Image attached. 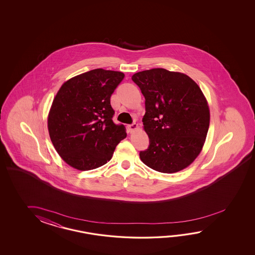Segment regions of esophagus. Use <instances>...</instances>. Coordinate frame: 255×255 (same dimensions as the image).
I'll return each instance as SVG.
<instances>
[{
  "label": "esophagus",
  "instance_id": "1",
  "mask_svg": "<svg viewBox=\"0 0 255 255\" xmlns=\"http://www.w3.org/2000/svg\"><path fill=\"white\" fill-rule=\"evenodd\" d=\"M137 124H135V123H133V124H129V125H128V129L129 132H133L134 130L136 129L137 128Z\"/></svg>",
  "mask_w": 255,
  "mask_h": 255
}]
</instances>
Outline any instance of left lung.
<instances>
[{
  "label": "left lung",
  "mask_w": 255,
  "mask_h": 255,
  "mask_svg": "<svg viewBox=\"0 0 255 255\" xmlns=\"http://www.w3.org/2000/svg\"><path fill=\"white\" fill-rule=\"evenodd\" d=\"M132 80L145 98L144 129L149 137L139 157L162 173L187 168L200 154L210 126V110L190 77L164 68L135 73Z\"/></svg>",
  "instance_id": "obj_1"
}]
</instances>
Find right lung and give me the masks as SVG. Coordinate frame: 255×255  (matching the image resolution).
Here are the masks:
<instances>
[{
  "mask_svg": "<svg viewBox=\"0 0 255 255\" xmlns=\"http://www.w3.org/2000/svg\"><path fill=\"white\" fill-rule=\"evenodd\" d=\"M118 71L98 68L65 82L48 116L50 138L60 157L79 170L99 168L111 159L127 136L113 122L111 95L124 79Z\"/></svg>",
  "mask_w": 255,
  "mask_h": 255,
  "instance_id": "add662e5",
  "label": "right lung"
}]
</instances>
